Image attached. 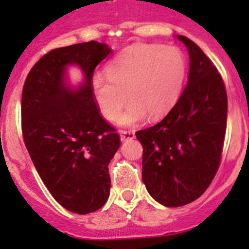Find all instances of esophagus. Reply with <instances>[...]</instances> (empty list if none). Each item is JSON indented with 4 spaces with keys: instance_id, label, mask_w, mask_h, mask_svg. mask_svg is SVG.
<instances>
[{
    "instance_id": "1",
    "label": "esophagus",
    "mask_w": 249,
    "mask_h": 249,
    "mask_svg": "<svg viewBox=\"0 0 249 249\" xmlns=\"http://www.w3.org/2000/svg\"><path fill=\"white\" fill-rule=\"evenodd\" d=\"M120 139L122 141H127L135 139V132L132 130H120Z\"/></svg>"
}]
</instances>
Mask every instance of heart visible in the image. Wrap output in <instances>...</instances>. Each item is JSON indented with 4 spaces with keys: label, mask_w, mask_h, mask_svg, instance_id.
<instances>
[{
    "label": "heart",
    "mask_w": 249,
    "mask_h": 249,
    "mask_svg": "<svg viewBox=\"0 0 249 249\" xmlns=\"http://www.w3.org/2000/svg\"><path fill=\"white\" fill-rule=\"evenodd\" d=\"M187 72L184 55L173 46L136 44L127 47L106 67V77L92 79V95L106 119L119 117L123 125L166 115L179 97ZM128 96H126V94Z\"/></svg>",
    "instance_id": "obj_1"
}]
</instances>
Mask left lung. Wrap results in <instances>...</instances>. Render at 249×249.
<instances>
[{
    "label": "left lung",
    "instance_id": "left-lung-1",
    "mask_svg": "<svg viewBox=\"0 0 249 249\" xmlns=\"http://www.w3.org/2000/svg\"><path fill=\"white\" fill-rule=\"evenodd\" d=\"M177 38L189 52L187 87L161 122L136 132L143 145V183L167 207L193 202L210 187L219 169L228 115L225 84L214 64L189 38Z\"/></svg>",
    "mask_w": 249,
    "mask_h": 249
}]
</instances>
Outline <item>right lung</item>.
<instances>
[{"label": "right lung", "instance_id": "right-lung-1", "mask_svg": "<svg viewBox=\"0 0 249 249\" xmlns=\"http://www.w3.org/2000/svg\"><path fill=\"white\" fill-rule=\"evenodd\" d=\"M109 53L96 41L50 50L34 65L22 88L21 131L27 152L52 196L78 214L106 203L108 164L120 147L119 134L101 115L91 88L95 69ZM71 63L86 74L76 92L63 78Z\"/></svg>", "mask_w": 249, "mask_h": 249}]
</instances>
